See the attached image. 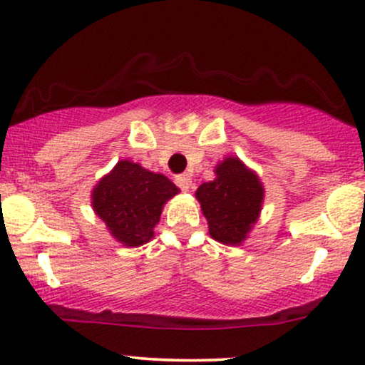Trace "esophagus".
<instances>
[{"label": "esophagus", "mask_w": 365, "mask_h": 365, "mask_svg": "<svg viewBox=\"0 0 365 365\" xmlns=\"http://www.w3.org/2000/svg\"><path fill=\"white\" fill-rule=\"evenodd\" d=\"M175 182H177V185L182 188V190H188V188L192 187V178L188 173H183V175H178L177 178H175Z\"/></svg>", "instance_id": "34e87169"}]
</instances>
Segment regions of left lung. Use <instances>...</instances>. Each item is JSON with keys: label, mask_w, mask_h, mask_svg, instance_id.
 I'll return each instance as SVG.
<instances>
[{"label": "left lung", "mask_w": 365, "mask_h": 365, "mask_svg": "<svg viewBox=\"0 0 365 365\" xmlns=\"http://www.w3.org/2000/svg\"><path fill=\"white\" fill-rule=\"evenodd\" d=\"M216 178L197 188L209 235L225 245H242L257 223L264 202V185L257 173L237 156L215 166Z\"/></svg>", "instance_id": "8db88e82"}]
</instances>
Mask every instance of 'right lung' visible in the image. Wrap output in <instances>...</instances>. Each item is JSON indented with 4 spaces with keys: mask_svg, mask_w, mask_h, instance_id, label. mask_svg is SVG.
<instances>
[{
    "mask_svg": "<svg viewBox=\"0 0 365 365\" xmlns=\"http://www.w3.org/2000/svg\"><path fill=\"white\" fill-rule=\"evenodd\" d=\"M180 188L165 175L121 159L96 183L91 206L110 235L125 247H140L154 237L165 204Z\"/></svg>",
    "mask_w": 365,
    "mask_h": 365,
    "instance_id": "add662e5",
    "label": "right lung"
}]
</instances>
